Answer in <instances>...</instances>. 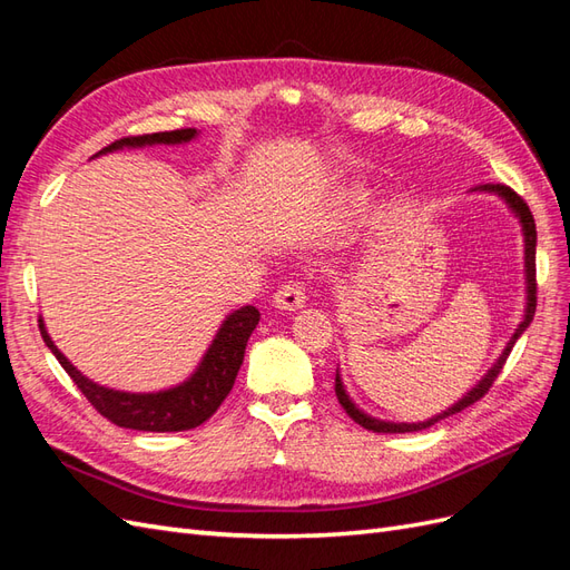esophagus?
I'll use <instances>...</instances> for the list:
<instances>
[{
	"label": "esophagus",
	"mask_w": 570,
	"mask_h": 570,
	"mask_svg": "<svg viewBox=\"0 0 570 570\" xmlns=\"http://www.w3.org/2000/svg\"><path fill=\"white\" fill-rule=\"evenodd\" d=\"M274 305L282 311H298L305 305V284L303 279H288L274 294Z\"/></svg>",
	"instance_id": "34e87169"
}]
</instances>
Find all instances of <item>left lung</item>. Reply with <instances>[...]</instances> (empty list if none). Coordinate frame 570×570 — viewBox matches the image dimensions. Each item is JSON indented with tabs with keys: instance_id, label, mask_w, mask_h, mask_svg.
Here are the masks:
<instances>
[{
	"instance_id": "left-lung-1",
	"label": "left lung",
	"mask_w": 570,
	"mask_h": 570,
	"mask_svg": "<svg viewBox=\"0 0 570 570\" xmlns=\"http://www.w3.org/2000/svg\"><path fill=\"white\" fill-rule=\"evenodd\" d=\"M479 189H487V193L501 195V197L510 204V209H513V212L520 216V224H522V230H524V274H528V311H524V320L520 323V327L515 330L513 337H510L508 346L503 348V354L499 356V361H495V366L484 375V381H479V385H476L474 390L466 392V395H464L458 404H452L448 412L438 414L435 419L424 421V424H390V421H377V419H371L368 414H363L361 410H356L354 402L348 400V395L344 392V385H342V381H340V373H337V377H334V392H337V400H340V404L344 406V412H346L348 416H352V419L356 421V424L363 426V429H368V431H373V433H410V431L429 429V426L438 424V421H441V419H448V416H452V414H458V412L466 410V406L474 404L476 400H481V397L487 395L495 377H499V373L503 371L505 358L510 356V352H513V346H515L518 337H520V334H522L524 330H528L530 323H532L534 311H537V265H534L537 226H534V216H532V212H530V207H528V202H524V199L515 193V189H510L508 185H501V183L491 185V183H487V185H481Z\"/></svg>"
}]
</instances>
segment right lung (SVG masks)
<instances>
[{
	"label": "right lung",
	"instance_id": "obj_1",
	"mask_svg": "<svg viewBox=\"0 0 570 570\" xmlns=\"http://www.w3.org/2000/svg\"><path fill=\"white\" fill-rule=\"evenodd\" d=\"M197 135L195 127L173 129V132H154V135H137V137H122L118 141L108 144L106 149L98 154L122 149V146H144V144H183ZM259 323V311L255 305H245V308L230 313L226 323L218 330L216 340L212 342L209 352L204 354L199 368L195 375L185 381L183 385L164 390V392H149V395H132V392L110 390L104 385L91 383L83 377L65 354L57 348L50 340V334L38 320V327L42 334V342L48 344L55 358L62 363V368L69 373L71 381L81 390V395L94 404L98 414L110 419L112 424L122 429L135 431H187L204 424L222 402L228 397V392L236 383V375L240 371V363L245 356L247 340H250L253 330Z\"/></svg>",
	"mask_w": 570,
	"mask_h": 570
}]
</instances>
